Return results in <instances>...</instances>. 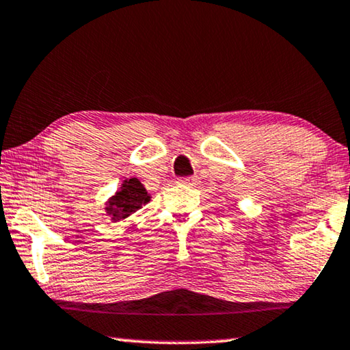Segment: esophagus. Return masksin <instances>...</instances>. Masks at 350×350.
Segmentation results:
<instances>
[{"label": "esophagus", "instance_id": "1", "mask_svg": "<svg viewBox=\"0 0 350 350\" xmlns=\"http://www.w3.org/2000/svg\"><path fill=\"white\" fill-rule=\"evenodd\" d=\"M178 181L181 185H186V186H196L199 183V178H197V176H186V178H181Z\"/></svg>", "mask_w": 350, "mask_h": 350}]
</instances>
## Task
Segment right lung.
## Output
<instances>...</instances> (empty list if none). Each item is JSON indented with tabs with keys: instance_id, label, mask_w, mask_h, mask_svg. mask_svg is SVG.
Segmentation results:
<instances>
[{
	"instance_id": "1",
	"label": "right lung",
	"mask_w": 350,
	"mask_h": 350,
	"mask_svg": "<svg viewBox=\"0 0 350 350\" xmlns=\"http://www.w3.org/2000/svg\"><path fill=\"white\" fill-rule=\"evenodd\" d=\"M150 194L137 178L124 180L121 187L105 204V213L113 222L126 219L150 202Z\"/></svg>"
}]
</instances>
